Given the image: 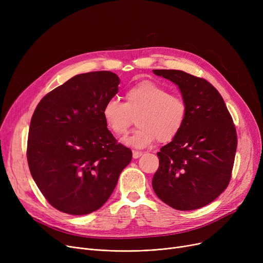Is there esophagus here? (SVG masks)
<instances>
[{
	"label": "esophagus",
	"mask_w": 263,
	"mask_h": 263,
	"mask_svg": "<svg viewBox=\"0 0 263 263\" xmlns=\"http://www.w3.org/2000/svg\"><path fill=\"white\" fill-rule=\"evenodd\" d=\"M143 156V153H141V151H136V150H133V158L134 159H139L140 157Z\"/></svg>",
	"instance_id": "obj_1"
}]
</instances>
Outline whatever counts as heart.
Listing matches in <instances>:
<instances>
[{
    "instance_id": "b5f03b06",
    "label": "heart",
    "mask_w": 263,
    "mask_h": 263,
    "mask_svg": "<svg viewBox=\"0 0 263 263\" xmlns=\"http://www.w3.org/2000/svg\"><path fill=\"white\" fill-rule=\"evenodd\" d=\"M187 113L182 96L168 92L166 87L150 80L130 87L124 93V103L109 99L102 108L105 124L118 137L128 134L136 117L139 128L126 140L136 148L147 147L157 140L163 144L174 141L183 129Z\"/></svg>"
}]
</instances>
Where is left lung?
Instances as JSON below:
<instances>
[{
    "instance_id": "obj_1",
    "label": "left lung",
    "mask_w": 263,
    "mask_h": 263,
    "mask_svg": "<svg viewBox=\"0 0 263 263\" xmlns=\"http://www.w3.org/2000/svg\"><path fill=\"white\" fill-rule=\"evenodd\" d=\"M154 73L178 85L189 108L181 132L157 154L154 191L176 210L202 208L230 182L238 145L236 127L223 97L206 80L173 69Z\"/></svg>"
}]
</instances>
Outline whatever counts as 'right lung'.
Wrapping results in <instances>:
<instances>
[{
	"label": "right lung",
	"instance_id": "right-lung-1",
	"mask_svg": "<svg viewBox=\"0 0 263 263\" xmlns=\"http://www.w3.org/2000/svg\"><path fill=\"white\" fill-rule=\"evenodd\" d=\"M119 83L110 71L78 74L34 110L27 163L40 192L61 212L85 215L101 208L131 162V149L117 143L102 117Z\"/></svg>",
	"mask_w": 263,
	"mask_h": 263
}]
</instances>
